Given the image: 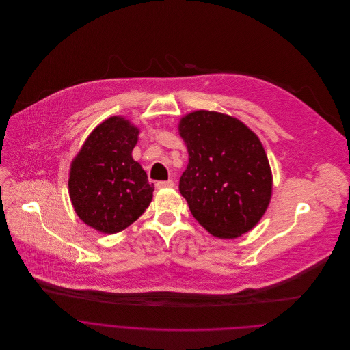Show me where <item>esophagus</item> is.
I'll return each mask as SVG.
<instances>
[{
	"label": "esophagus",
	"mask_w": 350,
	"mask_h": 350,
	"mask_svg": "<svg viewBox=\"0 0 350 350\" xmlns=\"http://www.w3.org/2000/svg\"><path fill=\"white\" fill-rule=\"evenodd\" d=\"M156 186H157V189H164V187H174L175 183L172 179H170V180H160L156 183Z\"/></svg>",
	"instance_id": "34e87169"
}]
</instances>
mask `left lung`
Returning a JSON list of instances; mask_svg holds the SVG:
<instances>
[{
  "label": "left lung",
  "instance_id": "1",
  "mask_svg": "<svg viewBox=\"0 0 350 350\" xmlns=\"http://www.w3.org/2000/svg\"><path fill=\"white\" fill-rule=\"evenodd\" d=\"M189 164L179 180L196 221L215 237L236 239L263 217L271 171L259 137L240 120L197 110L179 121Z\"/></svg>",
  "mask_w": 350,
  "mask_h": 350
}]
</instances>
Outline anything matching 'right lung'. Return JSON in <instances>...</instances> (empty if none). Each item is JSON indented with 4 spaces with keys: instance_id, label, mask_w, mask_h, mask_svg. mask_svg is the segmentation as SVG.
<instances>
[{
    "instance_id": "obj_1",
    "label": "right lung",
    "mask_w": 350,
    "mask_h": 350,
    "mask_svg": "<svg viewBox=\"0 0 350 350\" xmlns=\"http://www.w3.org/2000/svg\"><path fill=\"white\" fill-rule=\"evenodd\" d=\"M139 129L120 116L99 124L70 165L68 194L79 218L92 229L113 234L141 217L154 185L132 159Z\"/></svg>"
}]
</instances>
